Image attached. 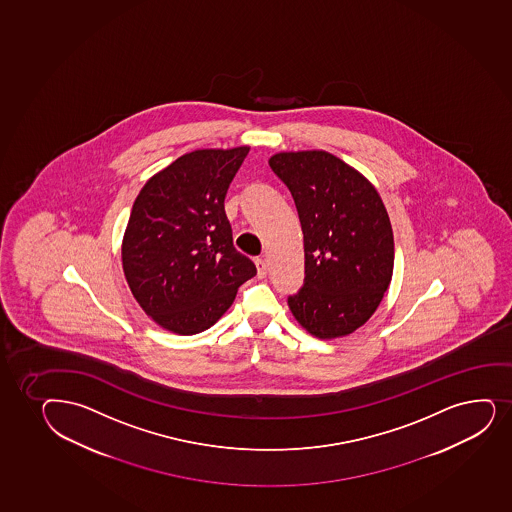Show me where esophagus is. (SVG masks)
<instances>
[{
	"label": "esophagus",
	"mask_w": 512,
	"mask_h": 512,
	"mask_svg": "<svg viewBox=\"0 0 512 512\" xmlns=\"http://www.w3.org/2000/svg\"><path fill=\"white\" fill-rule=\"evenodd\" d=\"M256 268H258V277L265 278L268 275V265L263 258L256 259Z\"/></svg>",
	"instance_id": "obj_1"
}]
</instances>
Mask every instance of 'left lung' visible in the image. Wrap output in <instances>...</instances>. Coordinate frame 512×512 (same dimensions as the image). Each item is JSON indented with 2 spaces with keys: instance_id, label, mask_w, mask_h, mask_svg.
I'll return each mask as SVG.
<instances>
[{
  "instance_id": "obj_1",
  "label": "left lung",
  "mask_w": 512,
  "mask_h": 512,
  "mask_svg": "<svg viewBox=\"0 0 512 512\" xmlns=\"http://www.w3.org/2000/svg\"><path fill=\"white\" fill-rule=\"evenodd\" d=\"M270 167L294 196L304 232V287L288 297L297 323L321 340L364 326L388 290L394 239L377 189L324 150L275 153Z\"/></svg>"
}]
</instances>
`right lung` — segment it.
<instances>
[{"instance_id":"1","label":"right lung","mask_w":512,"mask_h":512,"mask_svg":"<svg viewBox=\"0 0 512 512\" xmlns=\"http://www.w3.org/2000/svg\"><path fill=\"white\" fill-rule=\"evenodd\" d=\"M249 147L184 153L136 196L121 247L131 294L155 323L196 335L232 306L256 275L232 244L224 200Z\"/></svg>"}]
</instances>
